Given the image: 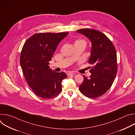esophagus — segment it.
Masks as SVG:
<instances>
[{"mask_svg":"<svg viewBox=\"0 0 135 135\" xmlns=\"http://www.w3.org/2000/svg\"><path fill=\"white\" fill-rule=\"evenodd\" d=\"M73 75H74V73H71V72H68V73H67V76H68V77H71V76H72Z\"/></svg>","mask_w":135,"mask_h":135,"instance_id":"obj_1","label":"esophagus"}]
</instances>
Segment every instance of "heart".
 I'll return each mask as SVG.
<instances>
[{
	"label": "heart",
	"mask_w": 135,
	"mask_h": 135,
	"mask_svg": "<svg viewBox=\"0 0 135 135\" xmlns=\"http://www.w3.org/2000/svg\"><path fill=\"white\" fill-rule=\"evenodd\" d=\"M85 43V42L83 40H77L76 41L75 44L76 43Z\"/></svg>",
	"instance_id": "1"
}]
</instances>
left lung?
Instances as JSON below:
<instances>
[{
  "label": "left lung",
  "mask_w": 135,
  "mask_h": 135,
  "mask_svg": "<svg viewBox=\"0 0 135 135\" xmlns=\"http://www.w3.org/2000/svg\"><path fill=\"white\" fill-rule=\"evenodd\" d=\"M77 32L84 35L91 42L89 63L93 66L89 78L83 76L80 85L81 92L90 98H96L105 93L111 87L116 77L118 66L117 52L108 38L99 31L82 29Z\"/></svg>",
  "instance_id": "8db88e82"
}]
</instances>
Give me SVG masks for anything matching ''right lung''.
I'll return each mask as SVG.
<instances>
[{"label":"right lung","mask_w":135,"mask_h":135,"mask_svg":"<svg viewBox=\"0 0 135 135\" xmlns=\"http://www.w3.org/2000/svg\"><path fill=\"white\" fill-rule=\"evenodd\" d=\"M68 32L39 33L26 41L20 55V65L26 80L38 97L49 99L62 90L61 82L67 78L64 72L52 71L49 61L59 43Z\"/></svg>","instance_id":"right-lung-1"}]
</instances>
